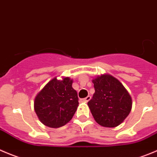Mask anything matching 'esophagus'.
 <instances>
[{"label":"esophagus","instance_id":"1","mask_svg":"<svg viewBox=\"0 0 157 157\" xmlns=\"http://www.w3.org/2000/svg\"><path fill=\"white\" fill-rule=\"evenodd\" d=\"M90 99H91L90 96H87V97H85V98L83 99V101H84V102H88L90 100Z\"/></svg>","mask_w":157,"mask_h":157}]
</instances>
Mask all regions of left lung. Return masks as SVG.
I'll return each instance as SVG.
<instances>
[{
  "label": "left lung",
  "mask_w": 157,
  "mask_h": 157,
  "mask_svg": "<svg viewBox=\"0 0 157 157\" xmlns=\"http://www.w3.org/2000/svg\"><path fill=\"white\" fill-rule=\"evenodd\" d=\"M95 93L87 103L96 122L104 127H115L130 113L132 99L124 85L109 74L93 79Z\"/></svg>",
  "instance_id": "obj_1"
}]
</instances>
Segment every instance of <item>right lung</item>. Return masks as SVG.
Masks as SVG:
<instances>
[{
  "mask_svg": "<svg viewBox=\"0 0 157 157\" xmlns=\"http://www.w3.org/2000/svg\"><path fill=\"white\" fill-rule=\"evenodd\" d=\"M73 80L54 77L36 94L34 110L38 119L47 127L58 128L67 124L77 109V93L72 87Z\"/></svg>",
  "mask_w": 157,
  "mask_h": 157,
  "instance_id": "add662e5",
  "label": "right lung"
}]
</instances>
